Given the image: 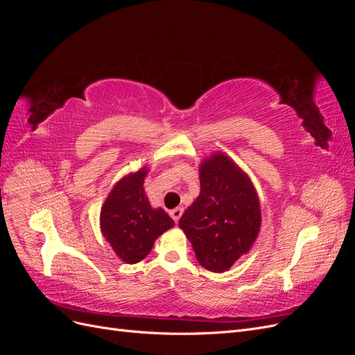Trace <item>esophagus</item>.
<instances>
[{"mask_svg": "<svg viewBox=\"0 0 355 355\" xmlns=\"http://www.w3.org/2000/svg\"><path fill=\"white\" fill-rule=\"evenodd\" d=\"M182 213H184V209H182V207H176V209H173V210H170V216L173 218L175 222H178V220L180 219V216H182Z\"/></svg>", "mask_w": 355, "mask_h": 355, "instance_id": "obj_1", "label": "esophagus"}]
</instances>
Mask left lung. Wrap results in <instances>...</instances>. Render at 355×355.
<instances>
[{"label":"left lung","mask_w":355,"mask_h":355,"mask_svg":"<svg viewBox=\"0 0 355 355\" xmlns=\"http://www.w3.org/2000/svg\"><path fill=\"white\" fill-rule=\"evenodd\" d=\"M198 171L200 196L182 214L179 228L202 268L225 272L249 253L259 235V197L249 175L227 154L213 153Z\"/></svg>","instance_id":"left-lung-1"}]
</instances>
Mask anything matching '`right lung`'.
<instances>
[{"label":"right lung","mask_w":355,"mask_h":355,"mask_svg":"<svg viewBox=\"0 0 355 355\" xmlns=\"http://www.w3.org/2000/svg\"><path fill=\"white\" fill-rule=\"evenodd\" d=\"M148 171L144 166L123 176L101 209L102 235L125 263L145 259L159 235L175 225L163 209L149 202L144 188Z\"/></svg>","instance_id":"obj_1"}]
</instances>
